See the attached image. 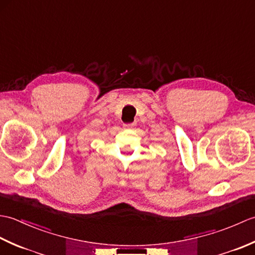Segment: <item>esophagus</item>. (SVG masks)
<instances>
[{"label": "esophagus", "mask_w": 255, "mask_h": 255, "mask_svg": "<svg viewBox=\"0 0 255 255\" xmlns=\"http://www.w3.org/2000/svg\"><path fill=\"white\" fill-rule=\"evenodd\" d=\"M124 127L126 129H133L136 127V123H130V124H125Z\"/></svg>", "instance_id": "34e87169"}]
</instances>
